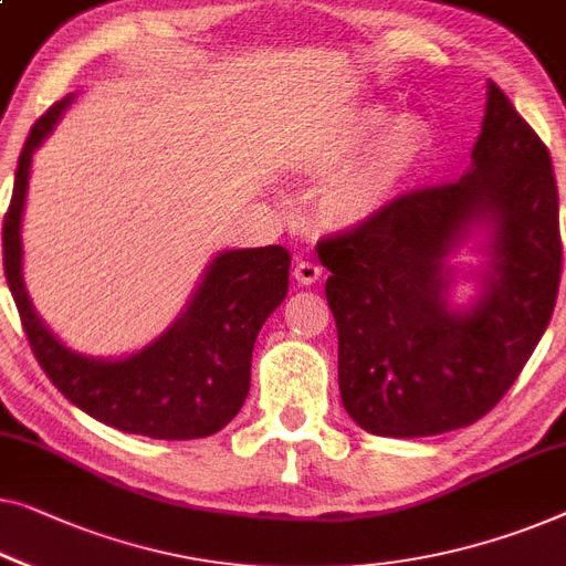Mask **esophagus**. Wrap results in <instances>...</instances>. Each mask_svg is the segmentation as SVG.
<instances>
[{
    "instance_id": "obj_1",
    "label": "esophagus",
    "mask_w": 566,
    "mask_h": 566,
    "mask_svg": "<svg viewBox=\"0 0 566 566\" xmlns=\"http://www.w3.org/2000/svg\"><path fill=\"white\" fill-rule=\"evenodd\" d=\"M293 277L301 285H314L318 277H322V265L311 263V260H298L296 268H293Z\"/></svg>"
}]
</instances>
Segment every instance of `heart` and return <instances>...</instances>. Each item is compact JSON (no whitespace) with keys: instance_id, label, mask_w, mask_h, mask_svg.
<instances>
[{"instance_id":"b5f03b06","label":"heart","mask_w":566,"mask_h":566,"mask_svg":"<svg viewBox=\"0 0 566 566\" xmlns=\"http://www.w3.org/2000/svg\"><path fill=\"white\" fill-rule=\"evenodd\" d=\"M429 137L413 117L390 119L380 104H365L344 117L318 145V170L344 168L324 196V207L342 227H365L388 211L419 174Z\"/></svg>"}]
</instances>
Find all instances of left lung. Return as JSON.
I'll use <instances>...</instances> for the list:
<instances>
[{"instance_id":"8db88e82","label":"left lung","mask_w":566,"mask_h":566,"mask_svg":"<svg viewBox=\"0 0 566 566\" xmlns=\"http://www.w3.org/2000/svg\"><path fill=\"white\" fill-rule=\"evenodd\" d=\"M491 260L470 307L448 303L446 260L472 231ZM329 270L344 411L392 439L482 419L518 378L554 314L562 275L559 193L546 145L488 81L472 166L398 196L380 219L316 244Z\"/></svg>"}]
</instances>
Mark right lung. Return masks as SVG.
<instances>
[{"mask_svg": "<svg viewBox=\"0 0 566 566\" xmlns=\"http://www.w3.org/2000/svg\"><path fill=\"white\" fill-rule=\"evenodd\" d=\"M73 94L30 129L4 217V275L32 355L73 406L112 429L150 439L211 437L240 413L250 392L252 347L289 293L291 252L281 244L227 250L211 260L191 301L147 347L119 359L65 347L35 314L22 277V211L32 153L53 133Z\"/></svg>", "mask_w": 566, "mask_h": 566, "instance_id": "obj_1", "label": "right lung"}]
</instances>
